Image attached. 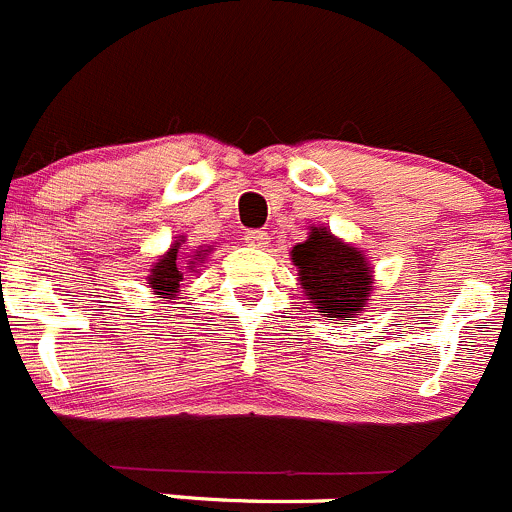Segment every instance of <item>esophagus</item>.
I'll use <instances>...</instances> for the list:
<instances>
[{
    "label": "esophagus",
    "instance_id": "obj_1",
    "mask_svg": "<svg viewBox=\"0 0 512 512\" xmlns=\"http://www.w3.org/2000/svg\"><path fill=\"white\" fill-rule=\"evenodd\" d=\"M243 241H246V246L264 248L266 243H269V233H266V231H248L246 236H243Z\"/></svg>",
    "mask_w": 512,
    "mask_h": 512
}]
</instances>
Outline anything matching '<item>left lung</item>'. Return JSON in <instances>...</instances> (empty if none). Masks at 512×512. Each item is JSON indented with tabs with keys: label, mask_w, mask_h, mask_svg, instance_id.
<instances>
[{
	"label": "left lung",
	"mask_w": 512,
	"mask_h": 512,
	"mask_svg": "<svg viewBox=\"0 0 512 512\" xmlns=\"http://www.w3.org/2000/svg\"><path fill=\"white\" fill-rule=\"evenodd\" d=\"M306 299L329 319H354L372 294V266L352 243L339 241L324 226H311L309 238L291 248Z\"/></svg>",
	"instance_id": "obj_1"
}]
</instances>
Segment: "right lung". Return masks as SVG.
<instances>
[{"label":"right lung","instance_id":"1","mask_svg":"<svg viewBox=\"0 0 512 512\" xmlns=\"http://www.w3.org/2000/svg\"><path fill=\"white\" fill-rule=\"evenodd\" d=\"M178 248L180 243H175L168 253H163V256L155 261L153 269H150L148 284L150 289H153V294H158V299H175L186 271H196V266L203 264V256H206L203 251H196L193 256H186L188 261H183L180 259Z\"/></svg>","mask_w":512,"mask_h":512}]
</instances>
